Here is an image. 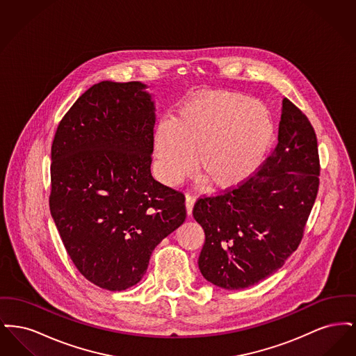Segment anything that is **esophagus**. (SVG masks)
<instances>
[{
    "label": "esophagus",
    "instance_id": "esophagus-1",
    "mask_svg": "<svg viewBox=\"0 0 356 356\" xmlns=\"http://www.w3.org/2000/svg\"><path fill=\"white\" fill-rule=\"evenodd\" d=\"M193 205H195V197L191 196V195H186V215L189 216L192 213V209H193Z\"/></svg>",
    "mask_w": 356,
    "mask_h": 356
}]
</instances>
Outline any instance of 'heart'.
Returning a JSON list of instances; mask_svg holds the SVG:
<instances>
[{"label": "heart", "instance_id": "b5f03b06", "mask_svg": "<svg viewBox=\"0 0 356 356\" xmlns=\"http://www.w3.org/2000/svg\"><path fill=\"white\" fill-rule=\"evenodd\" d=\"M275 125L270 111L235 92L203 93L186 102L175 120L154 134L157 176L176 186L195 170L218 189H234L250 180L270 151Z\"/></svg>", "mask_w": 356, "mask_h": 356}]
</instances>
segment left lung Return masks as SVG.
Masks as SVG:
<instances>
[{"label": "left lung", "instance_id": "8db88e82", "mask_svg": "<svg viewBox=\"0 0 356 356\" xmlns=\"http://www.w3.org/2000/svg\"><path fill=\"white\" fill-rule=\"evenodd\" d=\"M319 173L315 131L284 99L277 145L261 167L244 184L193 207L205 234L199 256L204 277L218 287L243 289L283 267L302 241Z\"/></svg>", "mask_w": 356, "mask_h": 356}]
</instances>
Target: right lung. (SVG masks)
Returning a JSON list of instances; mask_svg holds the SVG:
<instances>
[{"label":"right lung","instance_id":"right-lung-1","mask_svg":"<svg viewBox=\"0 0 356 356\" xmlns=\"http://www.w3.org/2000/svg\"><path fill=\"white\" fill-rule=\"evenodd\" d=\"M145 88L90 86L51 144V218L76 268L109 291L137 284L154 247L186 220L184 195L151 173L156 116Z\"/></svg>","mask_w":356,"mask_h":356}]
</instances>
